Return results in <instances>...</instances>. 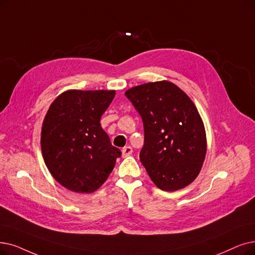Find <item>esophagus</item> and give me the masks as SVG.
Listing matches in <instances>:
<instances>
[{
	"label": "esophagus",
	"mask_w": 255,
	"mask_h": 255,
	"mask_svg": "<svg viewBox=\"0 0 255 255\" xmlns=\"http://www.w3.org/2000/svg\"><path fill=\"white\" fill-rule=\"evenodd\" d=\"M132 152H133L132 148L130 146H127V147H124L123 150H122V155H123V157H127L132 154Z\"/></svg>",
	"instance_id": "esophagus-1"
}]
</instances>
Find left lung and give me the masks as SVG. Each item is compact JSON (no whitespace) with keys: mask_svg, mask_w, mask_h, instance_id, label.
Wrapping results in <instances>:
<instances>
[{"mask_svg":"<svg viewBox=\"0 0 255 255\" xmlns=\"http://www.w3.org/2000/svg\"><path fill=\"white\" fill-rule=\"evenodd\" d=\"M125 96L143 122L139 160L151 180L165 192L191 184L201 171L207 149L203 121L191 98L167 80L131 87Z\"/></svg>","mask_w":255,"mask_h":255,"instance_id":"8db88e82","label":"left lung"}]
</instances>
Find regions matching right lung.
<instances>
[{
	"label": "right lung",
	"instance_id": "1",
	"mask_svg": "<svg viewBox=\"0 0 255 255\" xmlns=\"http://www.w3.org/2000/svg\"><path fill=\"white\" fill-rule=\"evenodd\" d=\"M116 91L69 90L50 105L42 122L40 146L54 179L75 193L97 191L115 168L120 149L100 124Z\"/></svg>",
	"mask_w": 255,
	"mask_h": 255
}]
</instances>
